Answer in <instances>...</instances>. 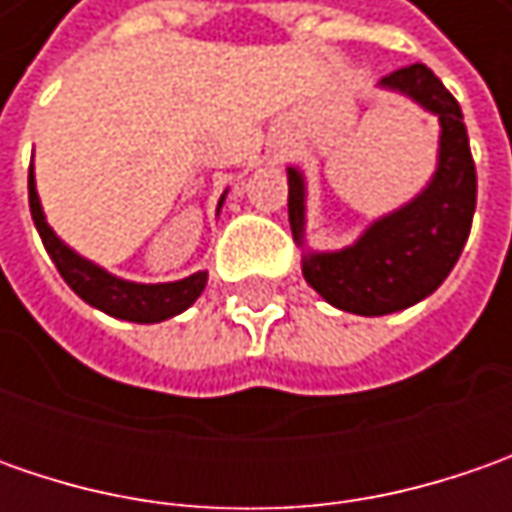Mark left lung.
I'll list each match as a JSON object with an SVG mask.
<instances>
[{"label":"left lung","instance_id":"8db88e82","mask_svg":"<svg viewBox=\"0 0 512 512\" xmlns=\"http://www.w3.org/2000/svg\"><path fill=\"white\" fill-rule=\"evenodd\" d=\"M439 116V165L422 193L376 219L359 242L336 253L307 250L302 273L325 302L356 316H384L422 302L462 256L476 210V165L459 102L433 70L416 62L379 82ZM287 216L305 245V176L287 168Z\"/></svg>","mask_w":512,"mask_h":512}]
</instances>
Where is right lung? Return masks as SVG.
Listing matches in <instances>:
<instances>
[{"label": "right lung", "mask_w": 512, "mask_h": 512, "mask_svg": "<svg viewBox=\"0 0 512 512\" xmlns=\"http://www.w3.org/2000/svg\"><path fill=\"white\" fill-rule=\"evenodd\" d=\"M28 202L33 225L42 236V245L48 250L56 270L62 273V279L68 282L70 290L85 299L88 305L99 307L102 313H108L113 319H125V322H139V325H153V322H165L170 316L182 313L193 305L207 285V273L199 270L193 276H187L182 282H168V285H139V282H125L119 276H110L108 270L93 265L88 259H82L76 250H70L53 227L45 222V213L39 205V193H36V179H33V165L28 170ZM225 202V196H222ZM219 202V205H222Z\"/></svg>", "instance_id": "obj_1"}]
</instances>
